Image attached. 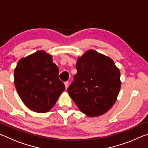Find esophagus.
<instances>
[{"label": "esophagus", "mask_w": 148, "mask_h": 148, "mask_svg": "<svg viewBox=\"0 0 148 148\" xmlns=\"http://www.w3.org/2000/svg\"><path fill=\"white\" fill-rule=\"evenodd\" d=\"M64 85H65V87H66V89H67L69 87V82H65Z\"/></svg>", "instance_id": "esophagus-1"}]
</instances>
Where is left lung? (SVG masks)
<instances>
[{
    "instance_id": "1",
    "label": "left lung",
    "mask_w": 148,
    "mask_h": 148,
    "mask_svg": "<svg viewBox=\"0 0 148 148\" xmlns=\"http://www.w3.org/2000/svg\"><path fill=\"white\" fill-rule=\"evenodd\" d=\"M77 74L68 93L89 117L102 115L116 102L121 88L120 72L110 57L89 50L77 59Z\"/></svg>"
}]
</instances>
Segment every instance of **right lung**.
Listing matches in <instances>:
<instances>
[{"mask_svg": "<svg viewBox=\"0 0 148 148\" xmlns=\"http://www.w3.org/2000/svg\"><path fill=\"white\" fill-rule=\"evenodd\" d=\"M14 84L25 106L38 113L48 112L65 89L58 66L44 51L19 60L14 70Z\"/></svg>", "mask_w": 148, "mask_h": 148, "instance_id": "right-lung-1", "label": "right lung"}]
</instances>
